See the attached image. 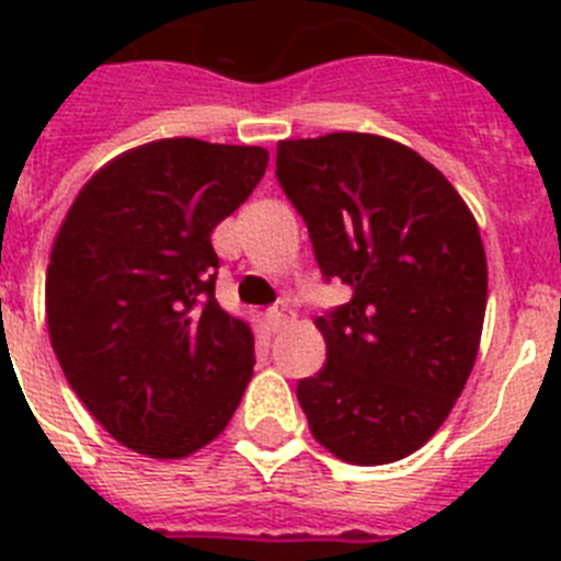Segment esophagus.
<instances>
[{"mask_svg":"<svg viewBox=\"0 0 561 561\" xmlns=\"http://www.w3.org/2000/svg\"><path fill=\"white\" fill-rule=\"evenodd\" d=\"M270 323H272V331H280V329H286L289 323H295V311H291V306H286V304L272 306Z\"/></svg>","mask_w":561,"mask_h":561,"instance_id":"1","label":"esophagus"}]
</instances>
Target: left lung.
I'll return each instance as SVG.
<instances>
[{"label": "left lung", "mask_w": 561, "mask_h": 561, "mask_svg": "<svg viewBox=\"0 0 561 561\" xmlns=\"http://www.w3.org/2000/svg\"><path fill=\"white\" fill-rule=\"evenodd\" d=\"M275 173L323 277L351 289L314 320L323 370L297 381L311 435L345 463L408 458L447 421L478 356V221L438 168L379 134L277 142Z\"/></svg>", "instance_id": "1"}]
</instances>
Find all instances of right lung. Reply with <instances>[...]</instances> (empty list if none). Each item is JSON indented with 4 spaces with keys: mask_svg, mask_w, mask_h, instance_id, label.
I'll return each instance as SVG.
<instances>
[{
    "mask_svg": "<svg viewBox=\"0 0 561 561\" xmlns=\"http://www.w3.org/2000/svg\"><path fill=\"white\" fill-rule=\"evenodd\" d=\"M266 148L173 137L81 187L47 266V325L69 388L123 447L176 460L219 438L255 340L216 300L210 232L244 205Z\"/></svg>",
    "mask_w": 561,
    "mask_h": 561,
    "instance_id": "obj_1",
    "label": "right lung"
}]
</instances>
